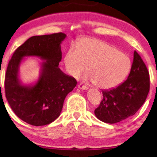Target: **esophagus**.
Masks as SVG:
<instances>
[{
	"instance_id": "1",
	"label": "esophagus",
	"mask_w": 157,
	"mask_h": 157,
	"mask_svg": "<svg viewBox=\"0 0 157 157\" xmlns=\"http://www.w3.org/2000/svg\"><path fill=\"white\" fill-rule=\"evenodd\" d=\"M78 87L79 88V89H82V90H88V89H89V88H88L86 86L83 85L82 83H80V84H78Z\"/></svg>"
}]
</instances>
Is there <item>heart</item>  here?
Returning <instances> with one entry per match:
<instances>
[{
  "mask_svg": "<svg viewBox=\"0 0 157 157\" xmlns=\"http://www.w3.org/2000/svg\"><path fill=\"white\" fill-rule=\"evenodd\" d=\"M64 63L67 71L78 77L86 70L87 77L101 89L121 83L129 74L132 61L127 56L107 43L85 38L66 53Z\"/></svg>",
  "mask_w": 157,
  "mask_h": 157,
  "instance_id": "b5f03b06",
  "label": "heart"
}]
</instances>
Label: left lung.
Instances as JSON below:
<instances>
[{"label": "left lung", "mask_w": 157, "mask_h": 157, "mask_svg": "<svg viewBox=\"0 0 157 157\" xmlns=\"http://www.w3.org/2000/svg\"><path fill=\"white\" fill-rule=\"evenodd\" d=\"M148 69L136 51L131 71L126 81L117 87L102 90L103 99L94 111L100 121L115 124L136 113L145 102L149 91Z\"/></svg>", "instance_id": "1"}]
</instances>
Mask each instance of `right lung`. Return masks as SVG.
Instances as JSON below:
<instances>
[{
  "instance_id": "add662e5",
  "label": "right lung",
  "mask_w": 157,
  "mask_h": 157,
  "mask_svg": "<svg viewBox=\"0 0 157 157\" xmlns=\"http://www.w3.org/2000/svg\"><path fill=\"white\" fill-rule=\"evenodd\" d=\"M66 37L63 33L32 36L15 51L8 63L5 77L6 98L17 117L31 125L44 126L55 121L66 96L76 86V79L59 67L61 44ZM30 56L43 61L38 80L27 85L19 78V68L23 59Z\"/></svg>"
}]
</instances>
